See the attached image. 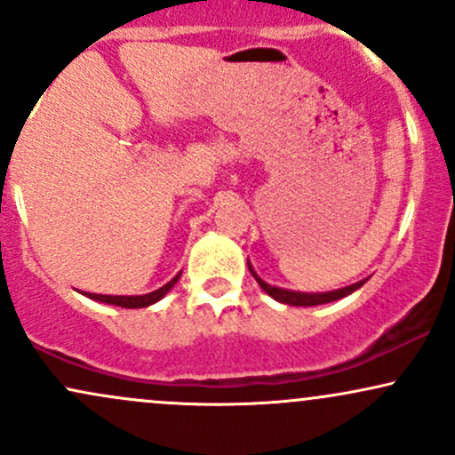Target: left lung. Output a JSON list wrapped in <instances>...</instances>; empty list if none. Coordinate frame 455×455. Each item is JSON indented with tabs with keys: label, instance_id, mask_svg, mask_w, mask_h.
<instances>
[{
	"label": "left lung",
	"instance_id": "obj_1",
	"mask_svg": "<svg viewBox=\"0 0 455 455\" xmlns=\"http://www.w3.org/2000/svg\"><path fill=\"white\" fill-rule=\"evenodd\" d=\"M248 269L250 274L254 275V280L259 282L260 289L265 291L269 297H274L275 301H280V304H289V306H321V304H329V301H336V299H342V297L355 293V291L359 289V286L365 284V280H359L355 282L351 286H344V289H338V291H329V293H297V291H286V289H278V286H271L267 284L265 280H260L257 274H254L252 265H250L248 260Z\"/></svg>",
	"mask_w": 455,
	"mask_h": 455
}]
</instances>
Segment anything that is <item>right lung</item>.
I'll list each match as a JSON object with an SVG mask.
<instances>
[{
    "label": "right lung",
    "instance_id": "obj_1",
    "mask_svg": "<svg viewBox=\"0 0 455 455\" xmlns=\"http://www.w3.org/2000/svg\"><path fill=\"white\" fill-rule=\"evenodd\" d=\"M181 271L175 275L173 280L166 282L164 286H160L158 291H154V293H148V295H96V293H83L87 295L90 299H96V301H102V304H111V306H119V307H148L151 304H156V301H160L162 297L169 293L171 289L177 284V280H180Z\"/></svg>",
    "mask_w": 455,
    "mask_h": 455
}]
</instances>
